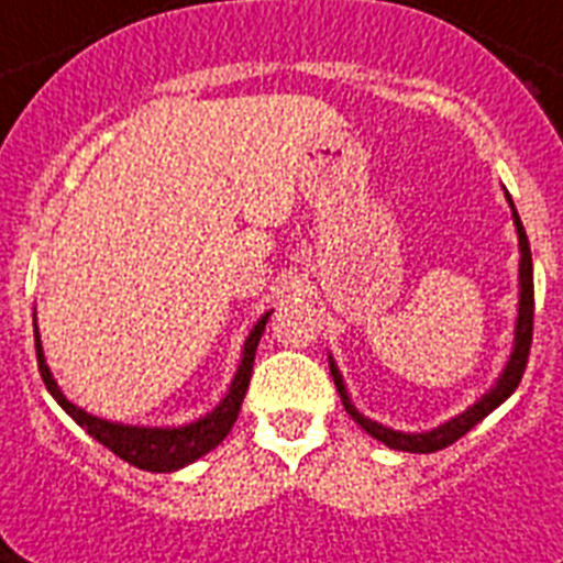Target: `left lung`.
I'll return each mask as SVG.
<instances>
[{
	"label": "left lung",
	"instance_id": "left-lung-1",
	"mask_svg": "<svg viewBox=\"0 0 563 563\" xmlns=\"http://www.w3.org/2000/svg\"><path fill=\"white\" fill-rule=\"evenodd\" d=\"M509 206H512V200H509ZM512 217H515V225H518V240H521V309H518V329H515V352H512V357H509L504 375H500L498 386H495L489 395H484L478 404L470 406L464 415L452 418L450 423H443V427L432 429V432H423V434L391 432V429L380 427V423H375V420L363 418V415L354 409L352 400H349V395H346V389H343V377H340L338 366H334V363H329V366H332L334 386H338V391H340V400H343V406H346V412L352 415L354 423H361V429H366L372 438H377V441L386 443V446H391V450L423 452V455H429V452H438V450H446V446H452L457 438H464V434L470 432L475 423H481L486 415L493 412L495 406L504 404V400H507L509 395L518 389V384H521L523 369H527V361H530V346H532V314H536V289H532L530 240H527V231H523L521 217H518L515 206H512Z\"/></svg>",
	"mask_w": 563,
	"mask_h": 563
}]
</instances>
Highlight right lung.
<instances>
[{"mask_svg": "<svg viewBox=\"0 0 563 563\" xmlns=\"http://www.w3.org/2000/svg\"><path fill=\"white\" fill-rule=\"evenodd\" d=\"M268 314L257 320V325L252 329L249 340H245L243 349V363H240L238 375H234V384H231L229 395L214 412L206 415V418L194 420L188 427L179 429H143V427H120V423H108V420H99L93 415L82 412L77 406L65 400V395L59 391L56 380L51 377L48 366H45V354L40 346V332L33 329V338H36V363H40V375L48 386V391L56 398V404L63 406L70 418L77 420L85 432L97 438L102 446L113 452L117 457H122L125 464L136 466V470L145 472H174L179 466L191 464L197 457H202L206 452H211L217 443H223L225 434L231 432L234 420L240 415V404L245 398V389H249V380H252L254 369V354H257L260 334L266 329Z\"/></svg>", "mask_w": 563, "mask_h": 563, "instance_id": "obj_1", "label": "right lung"}]
</instances>
